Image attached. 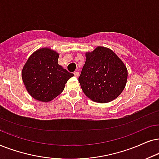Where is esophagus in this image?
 Masks as SVG:
<instances>
[{
	"mask_svg": "<svg viewBox=\"0 0 159 159\" xmlns=\"http://www.w3.org/2000/svg\"><path fill=\"white\" fill-rule=\"evenodd\" d=\"M74 75L75 76V77H78V76H79V73H78V71H75V72H74Z\"/></svg>",
	"mask_w": 159,
	"mask_h": 159,
	"instance_id": "obj_1",
	"label": "esophagus"
}]
</instances>
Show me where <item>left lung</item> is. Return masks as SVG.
I'll return each mask as SVG.
<instances>
[{
  "label": "left lung",
  "mask_w": 159,
  "mask_h": 159,
  "mask_svg": "<svg viewBox=\"0 0 159 159\" xmlns=\"http://www.w3.org/2000/svg\"><path fill=\"white\" fill-rule=\"evenodd\" d=\"M78 81L92 101L109 102L119 96L127 81V69L113 51L98 46L86 54Z\"/></svg>",
  "instance_id": "8db88e82"
}]
</instances>
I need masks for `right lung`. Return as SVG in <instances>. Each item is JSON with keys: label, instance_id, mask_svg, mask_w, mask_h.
Wrapping results in <instances>:
<instances>
[{"label": "right lung", "instance_id": "add662e5", "mask_svg": "<svg viewBox=\"0 0 159 159\" xmlns=\"http://www.w3.org/2000/svg\"><path fill=\"white\" fill-rule=\"evenodd\" d=\"M59 54L50 48L36 51L22 69L23 82L34 99L49 102L60 94L65 84L74 75L58 64Z\"/></svg>", "mask_w": 159, "mask_h": 159}]
</instances>
